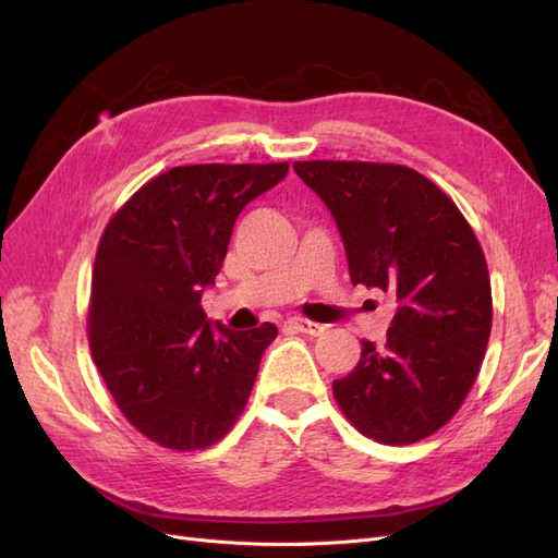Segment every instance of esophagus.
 I'll return each instance as SVG.
<instances>
[{
  "label": "esophagus",
  "mask_w": 558,
  "mask_h": 558,
  "mask_svg": "<svg viewBox=\"0 0 558 558\" xmlns=\"http://www.w3.org/2000/svg\"><path fill=\"white\" fill-rule=\"evenodd\" d=\"M286 324H289V328H293L295 332H305V335H320V332H324V326L314 324V320H307V318H300V316L289 318Z\"/></svg>",
  "instance_id": "1"
}]
</instances>
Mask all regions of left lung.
<instances>
[{
  "mask_svg": "<svg viewBox=\"0 0 558 558\" xmlns=\"http://www.w3.org/2000/svg\"><path fill=\"white\" fill-rule=\"evenodd\" d=\"M293 170L335 216L351 281L398 302L384 347L365 340L332 396L369 440H424L459 412L492 335V279L475 232L412 167L305 160Z\"/></svg>",
  "mask_w": 558,
  "mask_h": 558,
  "instance_id": "1",
  "label": "left lung"
}]
</instances>
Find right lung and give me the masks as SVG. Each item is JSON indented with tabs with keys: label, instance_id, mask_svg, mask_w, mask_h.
I'll return each instance as SVG.
<instances>
[{
	"label": "right lung",
	"instance_id": "1",
	"mask_svg": "<svg viewBox=\"0 0 558 558\" xmlns=\"http://www.w3.org/2000/svg\"><path fill=\"white\" fill-rule=\"evenodd\" d=\"M289 162L183 165L134 193L97 246L88 342L118 410L150 442L207 449L230 433L277 326L216 329L199 300L240 211Z\"/></svg>",
	"mask_w": 558,
	"mask_h": 558
}]
</instances>
